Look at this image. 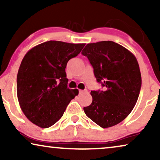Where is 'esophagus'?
<instances>
[{
    "instance_id": "1",
    "label": "esophagus",
    "mask_w": 160,
    "mask_h": 160,
    "mask_svg": "<svg viewBox=\"0 0 160 160\" xmlns=\"http://www.w3.org/2000/svg\"><path fill=\"white\" fill-rule=\"evenodd\" d=\"M87 90V89H84V90H82V89H80L79 90V94H82V93H84V92H86Z\"/></svg>"
}]
</instances>
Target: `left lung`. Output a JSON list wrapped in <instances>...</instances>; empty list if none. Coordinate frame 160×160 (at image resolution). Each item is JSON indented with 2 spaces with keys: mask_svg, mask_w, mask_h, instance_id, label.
<instances>
[{
  "mask_svg": "<svg viewBox=\"0 0 160 160\" xmlns=\"http://www.w3.org/2000/svg\"><path fill=\"white\" fill-rule=\"evenodd\" d=\"M82 54L93 67L103 91H91L92 102L84 107L89 119L102 128L119 124L136 104L141 87V74L134 54L111 41L87 44Z\"/></svg>",
  "mask_w": 160,
  "mask_h": 160,
  "instance_id": "left-lung-1",
  "label": "left lung"
}]
</instances>
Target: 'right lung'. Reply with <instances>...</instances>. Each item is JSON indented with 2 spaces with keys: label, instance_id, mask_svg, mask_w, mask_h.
Masks as SVG:
<instances>
[{
  "label": "right lung",
  "instance_id": "add662e5",
  "mask_svg": "<svg viewBox=\"0 0 160 160\" xmlns=\"http://www.w3.org/2000/svg\"><path fill=\"white\" fill-rule=\"evenodd\" d=\"M84 46L49 41L26 53L17 73V93L22 111L32 123L41 128L52 126L78 95L77 89L68 88L65 68Z\"/></svg>",
  "mask_w": 160,
  "mask_h": 160
}]
</instances>
